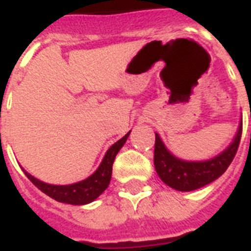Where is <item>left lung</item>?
<instances>
[{
	"label": "left lung",
	"mask_w": 251,
	"mask_h": 251,
	"mask_svg": "<svg viewBox=\"0 0 251 251\" xmlns=\"http://www.w3.org/2000/svg\"><path fill=\"white\" fill-rule=\"evenodd\" d=\"M242 135V120L233 142L217 157L207 161L189 162L174 157L163 145L158 134H155L154 145V168L155 172L168 186L179 192H192L221 177L229 168L238 150Z\"/></svg>",
	"instance_id": "left-lung-1"
}]
</instances>
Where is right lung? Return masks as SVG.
Here are the masks:
<instances>
[{"label": "right lung", "mask_w": 251, "mask_h": 251, "mask_svg": "<svg viewBox=\"0 0 251 251\" xmlns=\"http://www.w3.org/2000/svg\"><path fill=\"white\" fill-rule=\"evenodd\" d=\"M129 134H130V131L125 137H122L120 141H117L116 144L111 145L110 149L106 151L97 170L93 173L90 177L83 179L81 182L72 183V185H50V183H45L37 179L25 170L24 173L41 192L45 193L46 196L51 197L55 201L70 203V205H86L98 198L109 186L113 162L116 159L117 153L120 151V149L127 140Z\"/></svg>", "instance_id": "right-lung-1"}]
</instances>
